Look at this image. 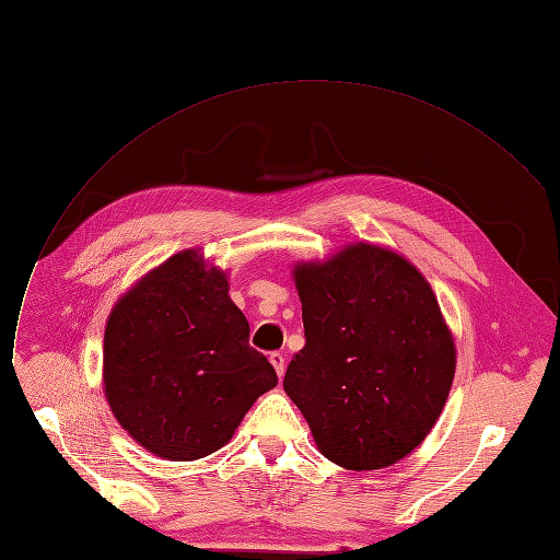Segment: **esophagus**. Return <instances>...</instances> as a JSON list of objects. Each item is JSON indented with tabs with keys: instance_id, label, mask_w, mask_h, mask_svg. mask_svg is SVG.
I'll list each match as a JSON object with an SVG mask.
<instances>
[{
	"instance_id": "1",
	"label": "esophagus",
	"mask_w": 560,
	"mask_h": 560,
	"mask_svg": "<svg viewBox=\"0 0 560 560\" xmlns=\"http://www.w3.org/2000/svg\"><path fill=\"white\" fill-rule=\"evenodd\" d=\"M269 361H271V366L276 369L278 377H282V375H284V369H287V361H284V354H282V352H271V354H269Z\"/></svg>"
}]
</instances>
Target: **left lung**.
<instances>
[{"label":"left lung","instance_id":"8db88e82","mask_svg":"<svg viewBox=\"0 0 560 560\" xmlns=\"http://www.w3.org/2000/svg\"><path fill=\"white\" fill-rule=\"evenodd\" d=\"M291 276L307 343L284 390L318 452L357 472L398 464L432 432L456 371L434 289L405 255L369 242Z\"/></svg>","mask_w":560,"mask_h":560}]
</instances>
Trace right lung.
<instances>
[{
  "mask_svg": "<svg viewBox=\"0 0 560 560\" xmlns=\"http://www.w3.org/2000/svg\"><path fill=\"white\" fill-rule=\"evenodd\" d=\"M225 269L187 248L144 273L110 310L104 393L121 430L167 462H196L233 439L278 384L228 295Z\"/></svg>",
  "mask_w": 560,
  "mask_h": 560,
  "instance_id": "add662e5",
  "label": "right lung"
}]
</instances>
